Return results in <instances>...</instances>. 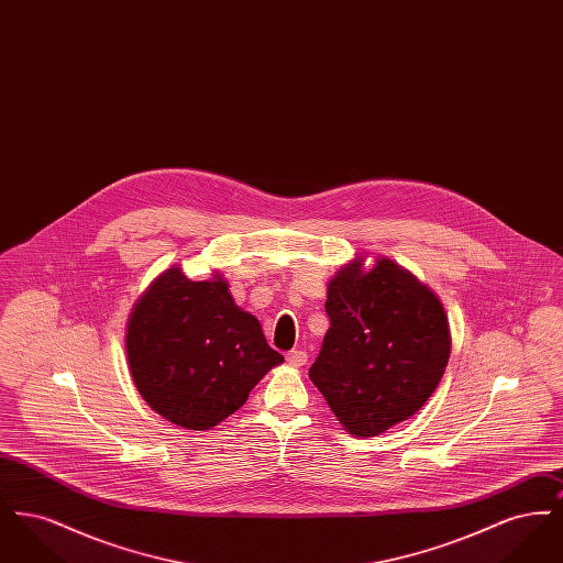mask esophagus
<instances>
[{
    "mask_svg": "<svg viewBox=\"0 0 563 563\" xmlns=\"http://www.w3.org/2000/svg\"><path fill=\"white\" fill-rule=\"evenodd\" d=\"M287 363H289L291 367H303V365L308 363L306 350H291V352H287Z\"/></svg>",
    "mask_w": 563,
    "mask_h": 563,
    "instance_id": "1",
    "label": "esophagus"
}]
</instances>
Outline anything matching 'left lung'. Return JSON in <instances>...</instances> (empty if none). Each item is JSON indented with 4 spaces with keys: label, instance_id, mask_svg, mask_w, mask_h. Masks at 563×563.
<instances>
[{
    "label": "left lung",
    "instance_id": "obj_1",
    "mask_svg": "<svg viewBox=\"0 0 563 563\" xmlns=\"http://www.w3.org/2000/svg\"><path fill=\"white\" fill-rule=\"evenodd\" d=\"M331 327L310 379L338 422L377 437L418 413L445 374L452 333L441 299L388 257H354L327 285Z\"/></svg>",
    "mask_w": 563,
    "mask_h": 563
}]
</instances>
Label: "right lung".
<instances>
[{
	"label": "right lung",
	"instance_id": "right-lung-1",
	"mask_svg": "<svg viewBox=\"0 0 563 563\" xmlns=\"http://www.w3.org/2000/svg\"><path fill=\"white\" fill-rule=\"evenodd\" d=\"M124 342L143 401L188 430L223 422L285 361L217 269L205 280H191L179 266L164 269L136 299Z\"/></svg>",
	"mask_w": 563,
	"mask_h": 563
}]
</instances>
